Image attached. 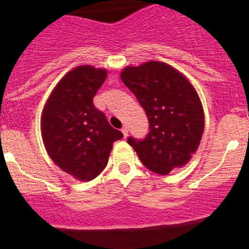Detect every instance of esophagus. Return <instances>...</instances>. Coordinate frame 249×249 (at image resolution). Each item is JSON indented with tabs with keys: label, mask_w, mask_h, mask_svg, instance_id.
<instances>
[{
	"label": "esophagus",
	"mask_w": 249,
	"mask_h": 249,
	"mask_svg": "<svg viewBox=\"0 0 249 249\" xmlns=\"http://www.w3.org/2000/svg\"><path fill=\"white\" fill-rule=\"evenodd\" d=\"M122 133H124V137L127 138L128 137V128L127 127L122 128Z\"/></svg>",
	"instance_id": "34e87169"
}]
</instances>
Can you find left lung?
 Returning a JSON list of instances; mask_svg holds the SVG:
<instances>
[{
    "label": "left lung",
    "instance_id": "8db88e82",
    "mask_svg": "<svg viewBox=\"0 0 249 249\" xmlns=\"http://www.w3.org/2000/svg\"><path fill=\"white\" fill-rule=\"evenodd\" d=\"M121 79L148 120L150 132L143 139H127L142 163L160 175L184 165L204 132V110L194 87L180 71L158 61L125 67Z\"/></svg>",
    "mask_w": 249,
    "mask_h": 249
}]
</instances>
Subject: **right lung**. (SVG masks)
<instances>
[{
    "instance_id": "add662e5",
    "label": "right lung",
    "mask_w": 249,
    "mask_h": 249,
    "mask_svg": "<svg viewBox=\"0 0 249 249\" xmlns=\"http://www.w3.org/2000/svg\"><path fill=\"white\" fill-rule=\"evenodd\" d=\"M106 69L74 68L57 84L42 114V137L49 156L63 171L91 181L107 164L112 143L124 138L93 106Z\"/></svg>"
}]
</instances>
